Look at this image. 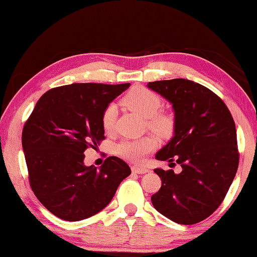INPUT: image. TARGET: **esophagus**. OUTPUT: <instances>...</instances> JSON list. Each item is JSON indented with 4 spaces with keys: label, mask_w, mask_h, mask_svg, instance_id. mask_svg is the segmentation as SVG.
Wrapping results in <instances>:
<instances>
[{
    "label": "esophagus",
    "mask_w": 257,
    "mask_h": 257,
    "mask_svg": "<svg viewBox=\"0 0 257 257\" xmlns=\"http://www.w3.org/2000/svg\"><path fill=\"white\" fill-rule=\"evenodd\" d=\"M132 172L133 173H138V174H145L149 172V170L145 167H139V166H132Z\"/></svg>",
    "instance_id": "esophagus-1"
}]
</instances>
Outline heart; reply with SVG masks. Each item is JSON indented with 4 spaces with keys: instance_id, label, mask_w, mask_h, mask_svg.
I'll return each instance as SVG.
<instances>
[{
    "instance_id": "1",
    "label": "heart",
    "mask_w": 257,
    "mask_h": 257,
    "mask_svg": "<svg viewBox=\"0 0 257 257\" xmlns=\"http://www.w3.org/2000/svg\"><path fill=\"white\" fill-rule=\"evenodd\" d=\"M122 104L128 110L138 113L144 118H149V125L160 135H170L173 130V119L166 113L158 112L161 106V100L157 93L144 86H135L122 98ZM117 117V106L114 104L108 105L105 108L101 124L106 132H111L114 127ZM157 147V140L153 137H144L136 140H124L117 147L118 153L122 158L142 163L147 154Z\"/></svg>"
}]
</instances>
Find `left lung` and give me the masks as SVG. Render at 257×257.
I'll use <instances>...</instances> for the list:
<instances>
[{
	"label": "left lung",
	"instance_id": "1",
	"mask_svg": "<svg viewBox=\"0 0 257 257\" xmlns=\"http://www.w3.org/2000/svg\"><path fill=\"white\" fill-rule=\"evenodd\" d=\"M147 87L170 101L174 111V136L156 159L182 167L178 174L154 170L161 187L151 200L158 212L174 222L198 223L215 212L236 174L234 119L220 97L193 80H158Z\"/></svg>",
	"mask_w": 257,
	"mask_h": 257
}]
</instances>
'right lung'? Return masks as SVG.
I'll use <instances>...</instances> for the list:
<instances>
[{"mask_svg": "<svg viewBox=\"0 0 257 257\" xmlns=\"http://www.w3.org/2000/svg\"><path fill=\"white\" fill-rule=\"evenodd\" d=\"M130 83H76L55 87L37 101L22 132L31 189L59 219L79 221L99 213L131 174L124 160L108 157L99 170L84 165V151L104 137L101 117Z\"/></svg>", "mask_w": 257, "mask_h": 257, "instance_id": "1", "label": "right lung"}]
</instances>
